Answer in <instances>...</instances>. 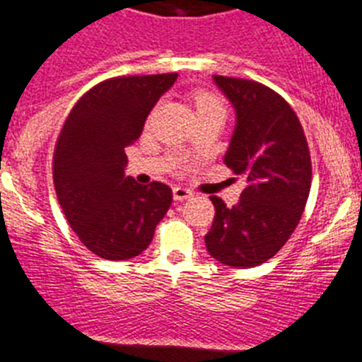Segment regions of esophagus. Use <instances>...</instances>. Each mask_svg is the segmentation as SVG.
Returning <instances> with one entry per match:
<instances>
[{
    "mask_svg": "<svg viewBox=\"0 0 362 362\" xmlns=\"http://www.w3.org/2000/svg\"><path fill=\"white\" fill-rule=\"evenodd\" d=\"M193 194H194L193 191H191V189H187V187H184V185H175V187H173V198L177 202L187 200V198H191Z\"/></svg>",
    "mask_w": 362,
    "mask_h": 362,
    "instance_id": "34e87169",
    "label": "esophagus"
}]
</instances>
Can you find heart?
Segmentation results:
<instances>
[{"label": "heart", "mask_w": 362, "mask_h": 362, "mask_svg": "<svg viewBox=\"0 0 362 362\" xmlns=\"http://www.w3.org/2000/svg\"><path fill=\"white\" fill-rule=\"evenodd\" d=\"M194 104H197L198 113L211 112V110H220V112H223V103L216 95H213V93H198L194 97Z\"/></svg>", "instance_id": "1"}]
</instances>
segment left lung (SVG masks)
Listing matches in <instances>:
<instances>
[{"mask_svg":"<svg viewBox=\"0 0 362 362\" xmlns=\"http://www.w3.org/2000/svg\"><path fill=\"white\" fill-rule=\"evenodd\" d=\"M236 110L223 162L245 178L240 202L211 197L214 220L205 247L223 265L258 267L276 256L298 227L312 184V162L301 122L279 93L256 81L213 77Z\"/></svg>","mask_w":362,"mask_h":362,"instance_id":"left-lung-1","label":"left lung"}]
</instances>
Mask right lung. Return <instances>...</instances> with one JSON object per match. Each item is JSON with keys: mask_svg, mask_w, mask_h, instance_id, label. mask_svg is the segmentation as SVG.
I'll return each mask as SVG.
<instances>
[{"mask_svg": "<svg viewBox=\"0 0 362 362\" xmlns=\"http://www.w3.org/2000/svg\"><path fill=\"white\" fill-rule=\"evenodd\" d=\"M178 74L113 77L88 90L64 120L54 151L61 209L84 247L103 259L135 258L173 202L162 182L126 177L124 148L141 136Z\"/></svg>", "mask_w": 362, "mask_h": 362, "instance_id": "add662e5", "label": "right lung"}]
</instances>
